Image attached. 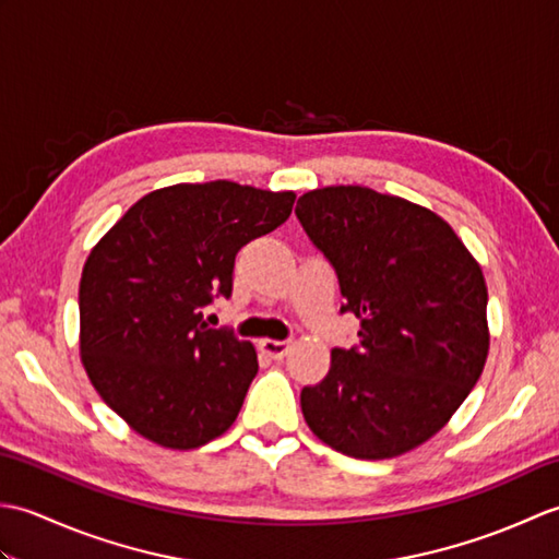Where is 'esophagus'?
<instances>
[{
	"label": "esophagus",
	"instance_id": "esophagus-1",
	"mask_svg": "<svg viewBox=\"0 0 559 559\" xmlns=\"http://www.w3.org/2000/svg\"><path fill=\"white\" fill-rule=\"evenodd\" d=\"M290 346H293V341H273V338L261 341V350H264L269 358H276V360H281L283 355H288Z\"/></svg>",
	"mask_w": 559,
	"mask_h": 559
}]
</instances>
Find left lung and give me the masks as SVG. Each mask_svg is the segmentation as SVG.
I'll return each instance as SVG.
<instances>
[{
  "mask_svg": "<svg viewBox=\"0 0 559 559\" xmlns=\"http://www.w3.org/2000/svg\"><path fill=\"white\" fill-rule=\"evenodd\" d=\"M338 278L358 343L300 394L310 430L353 459H391L454 415L488 358L480 266L432 211L367 187H324L295 206Z\"/></svg>",
  "mask_w": 559,
  "mask_h": 559,
  "instance_id": "8db88e82",
  "label": "left lung"
}]
</instances>
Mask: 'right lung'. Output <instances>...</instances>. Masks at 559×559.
I'll return each mask as SVG.
<instances>
[{"mask_svg": "<svg viewBox=\"0 0 559 559\" xmlns=\"http://www.w3.org/2000/svg\"><path fill=\"white\" fill-rule=\"evenodd\" d=\"M293 192L228 180L151 192L88 254L79 286L81 358L134 430L197 449L235 423L259 370L254 346L209 329L233 295L235 254L290 216Z\"/></svg>", "mask_w": 559, "mask_h": 559, "instance_id": "right-lung-1", "label": "right lung"}]
</instances>
